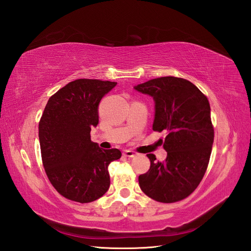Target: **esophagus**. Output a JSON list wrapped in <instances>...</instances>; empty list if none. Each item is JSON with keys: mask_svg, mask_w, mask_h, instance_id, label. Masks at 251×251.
Returning a JSON list of instances; mask_svg holds the SVG:
<instances>
[{"mask_svg": "<svg viewBox=\"0 0 251 251\" xmlns=\"http://www.w3.org/2000/svg\"><path fill=\"white\" fill-rule=\"evenodd\" d=\"M123 154L125 155V156H128V157H133V156H135L137 155L138 153L135 152V151H132V150H124V152H123Z\"/></svg>", "mask_w": 251, "mask_h": 251, "instance_id": "1", "label": "esophagus"}]
</instances>
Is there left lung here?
<instances>
[{"label": "left lung", "mask_w": 251, "mask_h": 251, "mask_svg": "<svg viewBox=\"0 0 251 251\" xmlns=\"http://www.w3.org/2000/svg\"><path fill=\"white\" fill-rule=\"evenodd\" d=\"M154 101V131H167L165 161L148 153L150 168L139 176L146 196L174 203L195 191L208 166L213 127L208 100L196 85L181 77H157L133 87Z\"/></svg>", "instance_id": "1"}]
</instances>
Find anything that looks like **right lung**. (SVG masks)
Returning <instances> with one entry per match:
<instances>
[{
  "mask_svg": "<svg viewBox=\"0 0 251 251\" xmlns=\"http://www.w3.org/2000/svg\"><path fill=\"white\" fill-rule=\"evenodd\" d=\"M117 82L80 78L48 100L39 123L42 161L60 195L78 203L94 202L110 186L108 165L119 149H102L91 142L99 124V104Z\"/></svg>",
  "mask_w": 251,
  "mask_h": 251,
  "instance_id": "1",
  "label": "right lung"
}]
</instances>
